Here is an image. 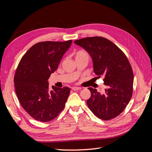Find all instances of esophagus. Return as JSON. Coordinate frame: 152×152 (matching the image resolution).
Segmentation results:
<instances>
[{"instance_id": "34e87169", "label": "esophagus", "mask_w": 152, "mask_h": 152, "mask_svg": "<svg viewBox=\"0 0 152 152\" xmlns=\"http://www.w3.org/2000/svg\"><path fill=\"white\" fill-rule=\"evenodd\" d=\"M80 89H81V87H72L73 91H78V90H80Z\"/></svg>"}]
</instances>
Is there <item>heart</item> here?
Listing matches in <instances>:
<instances>
[{"label":"heart","mask_w":152,"mask_h":152,"mask_svg":"<svg viewBox=\"0 0 152 152\" xmlns=\"http://www.w3.org/2000/svg\"><path fill=\"white\" fill-rule=\"evenodd\" d=\"M87 58L89 59V55L86 52L84 51V50H78L75 53V58L79 59V58Z\"/></svg>","instance_id":"b5f03b06"}]
</instances>
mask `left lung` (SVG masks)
Wrapping results in <instances>:
<instances>
[{"instance_id":"1","label":"left lung","mask_w":152,"mask_h":152,"mask_svg":"<svg viewBox=\"0 0 152 152\" xmlns=\"http://www.w3.org/2000/svg\"><path fill=\"white\" fill-rule=\"evenodd\" d=\"M74 43L89 54L98 78L103 77L104 93L89 87L91 96L87 104L95 115L104 121L117 117L126 108L132 94L134 81L131 66L122 50L102 37H86Z\"/></svg>"}]
</instances>
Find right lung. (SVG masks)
I'll use <instances>...</instances> for the list:
<instances>
[{
	"label": "right lung",
	"instance_id": "1",
	"mask_svg": "<svg viewBox=\"0 0 152 152\" xmlns=\"http://www.w3.org/2000/svg\"><path fill=\"white\" fill-rule=\"evenodd\" d=\"M72 43V40L37 43L18 66L14 79L16 95L23 108L37 121H52L65 107L70 89L54 86L50 88L48 79Z\"/></svg>",
	"mask_w": 152,
	"mask_h": 152
}]
</instances>
